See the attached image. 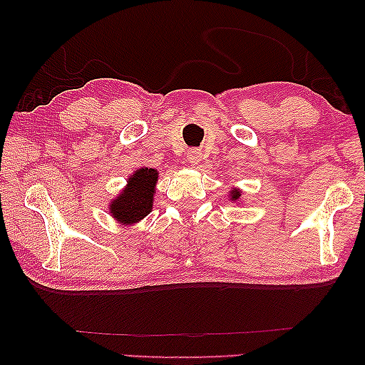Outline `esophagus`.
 <instances>
[{"label":"esophagus","instance_id":"esophagus-1","mask_svg":"<svg viewBox=\"0 0 365 365\" xmlns=\"http://www.w3.org/2000/svg\"><path fill=\"white\" fill-rule=\"evenodd\" d=\"M187 163L191 164V166H197L199 163H201V158H202V154H201V151H199V149H191V151L187 153Z\"/></svg>","mask_w":365,"mask_h":365}]
</instances>
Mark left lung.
<instances>
[{
  "label": "left lung",
  "mask_w": 365,
  "mask_h": 365,
  "mask_svg": "<svg viewBox=\"0 0 365 365\" xmlns=\"http://www.w3.org/2000/svg\"><path fill=\"white\" fill-rule=\"evenodd\" d=\"M241 194L242 191L239 187H231V191H229V199H231V202H241Z\"/></svg>",
  "instance_id": "1"
}]
</instances>
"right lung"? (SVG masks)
Returning a JSON list of instances; mask_svg holds the SVG:
<instances>
[{"instance_id":"obj_1","label":"right lung","mask_w":365,"mask_h":365,"mask_svg":"<svg viewBox=\"0 0 365 365\" xmlns=\"http://www.w3.org/2000/svg\"><path fill=\"white\" fill-rule=\"evenodd\" d=\"M158 178V169L146 166L128 178L123 191L109 202V214L119 226H134L153 211Z\"/></svg>"}]
</instances>
